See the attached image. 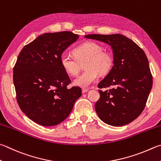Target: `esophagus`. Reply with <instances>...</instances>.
<instances>
[{
  "label": "esophagus",
  "instance_id": "34e87169",
  "mask_svg": "<svg viewBox=\"0 0 161 161\" xmlns=\"http://www.w3.org/2000/svg\"><path fill=\"white\" fill-rule=\"evenodd\" d=\"M89 89H82V90H81V92H82V93H86L87 92H88Z\"/></svg>",
  "mask_w": 161,
  "mask_h": 161
}]
</instances>
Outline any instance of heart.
Returning <instances> with one entry per match:
<instances>
[{
    "label": "heart",
    "instance_id": "b5f03b06",
    "mask_svg": "<svg viewBox=\"0 0 161 161\" xmlns=\"http://www.w3.org/2000/svg\"><path fill=\"white\" fill-rule=\"evenodd\" d=\"M75 58L69 55L63 54L60 62L65 72L71 76H75L80 72L81 64L84 62L86 70L74 80V84L82 88H87L95 83L101 75L108 73L114 64L113 55L103 51V48L98 43L86 42L78 46L73 50Z\"/></svg>",
    "mask_w": 161,
    "mask_h": 161
}]
</instances>
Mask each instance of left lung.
<instances>
[{
	"instance_id": "obj_1",
	"label": "left lung",
	"mask_w": 161,
	"mask_h": 161,
	"mask_svg": "<svg viewBox=\"0 0 161 161\" xmlns=\"http://www.w3.org/2000/svg\"><path fill=\"white\" fill-rule=\"evenodd\" d=\"M86 38L105 42L112 47L114 65L98 84L100 98L95 109L102 121L123 126L141 115L153 84V77L144 51L124 35L89 34Z\"/></svg>"
}]
</instances>
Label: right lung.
Listing matches in <instances>:
<instances>
[{
    "label": "right lung",
    "instance_id": "add662e5",
    "mask_svg": "<svg viewBox=\"0 0 161 161\" xmlns=\"http://www.w3.org/2000/svg\"><path fill=\"white\" fill-rule=\"evenodd\" d=\"M80 37L71 31L46 33L26 45L13 68L16 98L20 109L42 126H54L67 118L81 96L60 65L65 49Z\"/></svg>",
    "mask_w": 161,
    "mask_h": 161
}]
</instances>
